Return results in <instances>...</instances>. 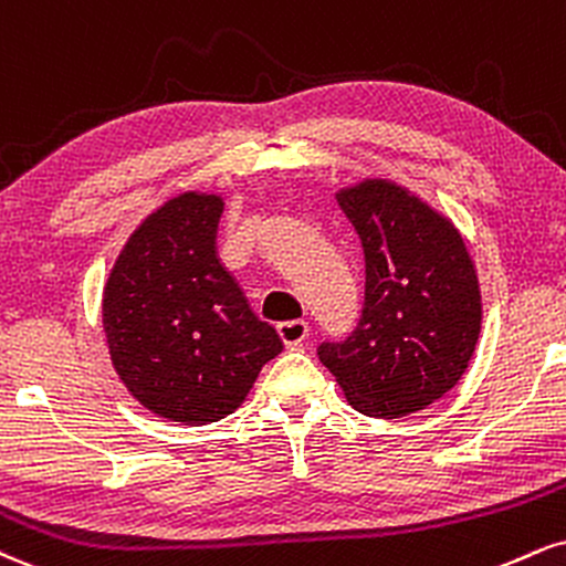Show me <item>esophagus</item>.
<instances>
[{"label": "esophagus", "instance_id": "obj_1", "mask_svg": "<svg viewBox=\"0 0 566 566\" xmlns=\"http://www.w3.org/2000/svg\"><path fill=\"white\" fill-rule=\"evenodd\" d=\"M276 332H279V337H282V343L287 345V348H301V345L311 335L308 324L301 322V318H297V322H282L276 326Z\"/></svg>", "mask_w": 566, "mask_h": 566}]
</instances>
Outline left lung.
Here are the masks:
<instances>
[{"instance_id": "8db88e82", "label": "left lung", "mask_w": 566, "mask_h": 566, "mask_svg": "<svg viewBox=\"0 0 566 566\" xmlns=\"http://www.w3.org/2000/svg\"><path fill=\"white\" fill-rule=\"evenodd\" d=\"M360 237L358 329L318 358L366 417L400 419L451 392L482 329L480 279L455 223L403 184L369 176L337 189Z\"/></svg>"}]
</instances>
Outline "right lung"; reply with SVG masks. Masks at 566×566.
Listing matches in <instances>:
<instances>
[{"label": "right lung", "mask_w": 566, "mask_h": 566, "mask_svg": "<svg viewBox=\"0 0 566 566\" xmlns=\"http://www.w3.org/2000/svg\"><path fill=\"white\" fill-rule=\"evenodd\" d=\"M223 197L189 189L128 237L102 290V332L128 395L155 417L210 424L242 406L274 326L250 311L216 255Z\"/></svg>", "instance_id": "obj_1"}]
</instances>
